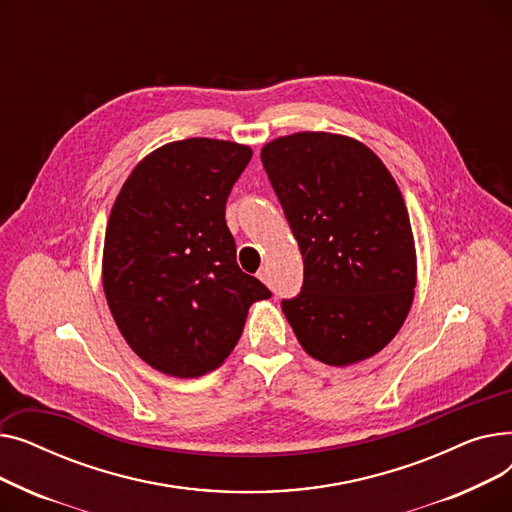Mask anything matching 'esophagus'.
<instances>
[{
  "label": "esophagus",
  "mask_w": 512,
  "mask_h": 512,
  "mask_svg": "<svg viewBox=\"0 0 512 512\" xmlns=\"http://www.w3.org/2000/svg\"><path fill=\"white\" fill-rule=\"evenodd\" d=\"M257 278H259L261 282H265L267 286L272 284V278H270V270H267V267H261V270L257 272Z\"/></svg>",
  "instance_id": "esophagus-1"
}]
</instances>
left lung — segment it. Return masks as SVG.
Here are the masks:
<instances>
[{"instance_id":"left-lung-1","label":"left lung","mask_w":512,"mask_h":512,"mask_svg":"<svg viewBox=\"0 0 512 512\" xmlns=\"http://www.w3.org/2000/svg\"><path fill=\"white\" fill-rule=\"evenodd\" d=\"M263 168L303 255V286L282 311L305 351L363 361L396 336L415 290L405 199L380 157L328 132L265 145Z\"/></svg>"}]
</instances>
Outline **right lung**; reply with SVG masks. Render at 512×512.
<instances>
[{
  "mask_svg": "<svg viewBox=\"0 0 512 512\" xmlns=\"http://www.w3.org/2000/svg\"><path fill=\"white\" fill-rule=\"evenodd\" d=\"M245 145L186 139L147 155L112 207L103 290L145 363L176 378L213 371L236 346L249 307L272 292L236 263L226 201L249 166Z\"/></svg>",
  "mask_w": 512,
  "mask_h": 512,
  "instance_id": "right-lung-1",
  "label": "right lung"
}]
</instances>
